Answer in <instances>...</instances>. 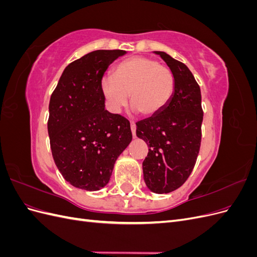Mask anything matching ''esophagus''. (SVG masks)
<instances>
[{"label": "esophagus", "instance_id": "obj_1", "mask_svg": "<svg viewBox=\"0 0 257 257\" xmlns=\"http://www.w3.org/2000/svg\"><path fill=\"white\" fill-rule=\"evenodd\" d=\"M131 130H132V134H133V137H136V124L134 122H131Z\"/></svg>", "mask_w": 257, "mask_h": 257}]
</instances>
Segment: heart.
I'll return each instance as SVG.
<instances>
[{
    "label": "heart",
    "mask_w": 257,
    "mask_h": 257,
    "mask_svg": "<svg viewBox=\"0 0 257 257\" xmlns=\"http://www.w3.org/2000/svg\"><path fill=\"white\" fill-rule=\"evenodd\" d=\"M175 76L157 60L132 57L113 69L112 77L100 80V92L108 109L119 113L128 102L134 111L147 118L160 114L172 100L175 93Z\"/></svg>",
    "instance_id": "b5f03b06"
}]
</instances>
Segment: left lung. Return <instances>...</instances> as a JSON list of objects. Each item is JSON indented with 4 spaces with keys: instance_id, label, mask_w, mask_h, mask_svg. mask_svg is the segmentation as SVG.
<instances>
[{
    "instance_id": "left-lung-1",
    "label": "left lung",
    "mask_w": 257,
    "mask_h": 257,
    "mask_svg": "<svg viewBox=\"0 0 257 257\" xmlns=\"http://www.w3.org/2000/svg\"><path fill=\"white\" fill-rule=\"evenodd\" d=\"M175 76L174 96L160 114L136 123V135L149 148L143 162L147 188L157 194L177 190L195 165L201 139V94L185 64L166 52L154 51Z\"/></svg>"
}]
</instances>
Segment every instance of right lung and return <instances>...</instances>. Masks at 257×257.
Wrapping results in <instances>:
<instances>
[{"mask_svg":"<svg viewBox=\"0 0 257 257\" xmlns=\"http://www.w3.org/2000/svg\"><path fill=\"white\" fill-rule=\"evenodd\" d=\"M124 50H95L68 64L49 102L52 158L69 184L98 191L132 142L130 122L105 109L100 80Z\"/></svg>","mask_w":257,"mask_h":257,"instance_id":"right-lung-1","label":"right lung"}]
</instances>
